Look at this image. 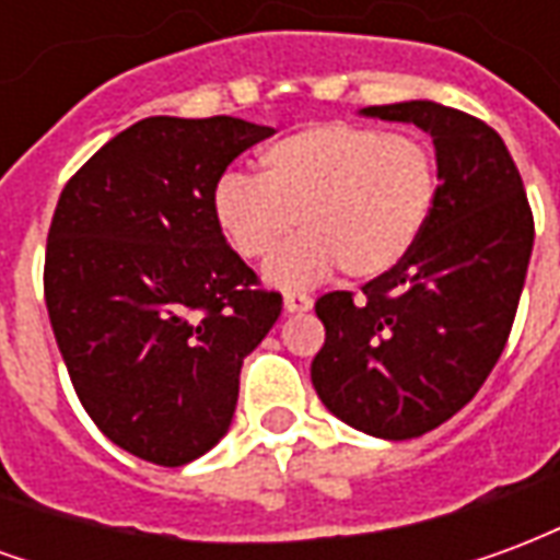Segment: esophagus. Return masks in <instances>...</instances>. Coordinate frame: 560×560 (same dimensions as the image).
<instances>
[{
  "instance_id": "1",
  "label": "esophagus",
  "mask_w": 560,
  "mask_h": 560,
  "mask_svg": "<svg viewBox=\"0 0 560 560\" xmlns=\"http://www.w3.org/2000/svg\"><path fill=\"white\" fill-rule=\"evenodd\" d=\"M312 308V296H305V293H284V312L288 315H303Z\"/></svg>"
}]
</instances>
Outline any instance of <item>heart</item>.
<instances>
[{
  "label": "heart",
  "instance_id": "heart-1",
  "mask_svg": "<svg viewBox=\"0 0 560 560\" xmlns=\"http://www.w3.org/2000/svg\"><path fill=\"white\" fill-rule=\"evenodd\" d=\"M260 176L224 173L212 215L245 260H267L279 288H308L339 267L377 279L411 255L438 203V161L420 135L317 122L260 152Z\"/></svg>",
  "mask_w": 560,
  "mask_h": 560
}]
</instances>
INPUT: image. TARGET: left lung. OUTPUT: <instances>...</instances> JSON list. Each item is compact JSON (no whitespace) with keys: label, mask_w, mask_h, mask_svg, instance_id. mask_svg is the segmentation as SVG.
<instances>
[{"label":"left lung","mask_w":560,"mask_h":560,"mask_svg":"<svg viewBox=\"0 0 560 560\" xmlns=\"http://www.w3.org/2000/svg\"><path fill=\"white\" fill-rule=\"evenodd\" d=\"M432 135L438 203L399 267L315 303L327 329L312 360L317 396L384 441L432 432L462 411L504 351L525 288L534 215L498 131L434 102L363 107Z\"/></svg>","instance_id":"obj_1"}]
</instances>
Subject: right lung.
<instances>
[{"label":"right lung","mask_w":560,"mask_h":560,"mask_svg":"<svg viewBox=\"0 0 560 560\" xmlns=\"http://www.w3.org/2000/svg\"><path fill=\"white\" fill-rule=\"evenodd\" d=\"M272 135L233 116H149L59 195L44 300L80 405L126 453L164 468L228 434L240 369L281 315L233 252L212 191Z\"/></svg>","instance_id":"add662e5"}]
</instances>
